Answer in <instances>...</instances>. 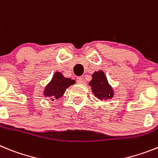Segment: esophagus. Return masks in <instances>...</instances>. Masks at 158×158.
Listing matches in <instances>:
<instances>
[{"label":"esophagus","instance_id":"34e87169","mask_svg":"<svg viewBox=\"0 0 158 158\" xmlns=\"http://www.w3.org/2000/svg\"><path fill=\"white\" fill-rule=\"evenodd\" d=\"M77 83L81 84V83H83V77H78L77 78Z\"/></svg>","mask_w":158,"mask_h":158}]
</instances>
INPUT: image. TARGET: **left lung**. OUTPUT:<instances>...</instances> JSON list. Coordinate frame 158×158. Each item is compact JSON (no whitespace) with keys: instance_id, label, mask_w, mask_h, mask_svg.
<instances>
[{"instance_id":"1","label":"left lung","mask_w":158,"mask_h":158,"mask_svg":"<svg viewBox=\"0 0 158 158\" xmlns=\"http://www.w3.org/2000/svg\"><path fill=\"white\" fill-rule=\"evenodd\" d=\"M89 85L91 87L92 92L95 97L99 100L110 99L113 98L114 90L108 83L105 73L102 71L94 72L92 79L90 81Z\"/></svg>"}]
</instances>
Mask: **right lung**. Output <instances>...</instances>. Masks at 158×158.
I'll list each match as a JSON object with an SVG mask.
<instances>
[{
    "label": "right lung",
    "mask_w": 158,
    "mask_h": 158,
    "mask_svg": "<svg viewBox=\"0 0 158 158\" xmlns=\"http://www.w3.org/2000/svg\"><path fill=\"white\" fill-rule=\"evenodd\" d=\"M74 83H75L74 79L65 78L61 72L56 71L50 83L45 87L44 95L45 98H49L52 101L58 99L64 95L66 89Z\"/></svg>",
    "instance_id": "add662e5"
}]
</instances>
